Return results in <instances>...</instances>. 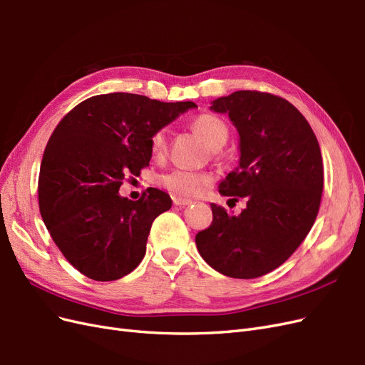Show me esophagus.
Masks as SVG:
<instances>
[{"label": "esophagus", "mask_w": 365, "mask_h": 365, "mask_svg": "<svg viewBox=\"0 0 365 365\" xmlns=\"http://www.w3.org/2000/svg\"><path fill=\"white\" fill-rule=\"evenodd\" d=\"M172 201H173L175 205H178V207H185V205L192 204V200H187V197H181V196L172 197Z\"/></svg>", "instance_id": "esophagus-1"}]
</instances>
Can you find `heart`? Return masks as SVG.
<instances>
[{"mask_svg":"<svg viewBox=\"0 0 365 365\" xmlns=\"http://www.w3.org/2000/svg\"><path fill=\"white\" fill-rule=\"evenodd\" d=\"M192 129L200 135L212 149H220L228 140V126L222 118L215 114H200L193 118ZM168 148L165 129H158L150 137V150L153 155H163ZM213 182L212 175L192 170H172L163 175L160 184L173 195L197 196Z\"/></svg>","mask_w":365,"mask_h":365,"instance_id":"1","label":"heart"}]
</instances>
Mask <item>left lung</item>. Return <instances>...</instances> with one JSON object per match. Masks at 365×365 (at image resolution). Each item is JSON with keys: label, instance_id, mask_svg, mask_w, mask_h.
I'll return each mask as SVG.
<instances>
[{"label": "left lung", "instance_id": "1", "mask_svg": "<svg viewBox=\"0 0 365 365\" xmlns=\"http://www.w3.org/2000/svg\"><path fill=\"white\" fill-rule=\"evenodd\" d=\"M240 137L239 168L220 182L224 196L247 197L233 216L212 204L213 222L196 235L201 257L233 279L279 268L311 231L323 193V158L311 125L284 98L236 91L212 102Z\"/></svg>", "mask_w": 365, "mask_h": 365}]
</instances>
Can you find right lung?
I'll return each mask as SVG.
<instances>
[{"label":"right lung","mask_w":365,"mask_h":365,"mask_svg":"<svg viewBox=\"0 0 365 365\" xmlns=\"http://www.w3.org/2000/svg\"><path fill=\"white\" fill-rule=\"evenodd\" d=\"M195 106L101 94L74 106L53 130L39 170L41 216L63 257L86 277L118 280L145 257L153 219L172 200L150 187L130 201L118 189L149 165L153 132Z\"/></svg>","instance_id":"1"}]
</instances>
